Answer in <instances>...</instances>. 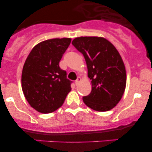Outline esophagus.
<instances>
[{
	"instance_id": "34e87169",
	"label": "esophagus",
	"mask_w": 152,
	"mask_h": 152,
	"mask_svg": "<svg viewBox=\"0 0 152 152\" xmlns=\"http://www.w3.org/2000/svg\"><path fill=\"white\" fill-rule=\"evenodd\" d=\"M80 80H81V78H80V77H78L77 78V80H75V84H76V85H77V84H79V82H80Z\"/></svg>"
}]
</instances>
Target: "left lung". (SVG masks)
Returning a JSON list of instances; mask_svg holds the SVG:
<instances>
[{"label": "left lung", "mask_w": 152, "mask_h": 152, "mask_svg": "<svg viewBox=\"0 0 152 152\" xmlns=\"http://www.w3.org/2000/svg\"><path fill=\"white\" fill-rule=\"evenodd\" d=\"M72 45L84 56L92 84L91 94L83 96V101L94 110H110L121 100L126 88V68L121 56L102 37H78Z\"/></svg>", "instance_id": "1"}]
</instances>
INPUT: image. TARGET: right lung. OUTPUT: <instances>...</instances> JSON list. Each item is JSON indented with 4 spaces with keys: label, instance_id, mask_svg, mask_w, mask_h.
I'll return each mask as SVG.
<instances>
[{
    "label": "right lung",
    "instance_id": "right-lung-1",
    "mask_svg": "<svg viewBox=\"0 0 152 152\" xmlns=\"http://www.w3.org/2000/svg\"><path fill=\"white\" fill-rule=\"evenodd\" d=\"M72 39H52L32 49L24 63L22 90L31 107L42 113H50L61 107L71 91L72 80L59 61Z\"/></svg>",
    "mask_w": 152,
    "mask_h": 152
}]
</instances>
